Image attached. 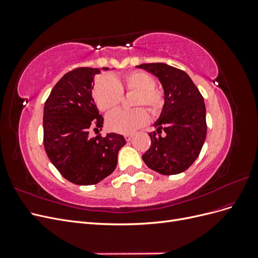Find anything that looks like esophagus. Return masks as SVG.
I'll use <instances>...</instances> for the list:
<instances>
[{"mask_svg": "<svg viewBox=\"0 0 258 258\" xmlns=\"http://www.w3.org/2000/svg\"><path fill=\"white\" fill-rule=\"evenodd\" d=\"M132 138H134V136H132V135H126V136H124V139H126V141H131V140H132Z\"/></svg>", "mask_w": 258, "mask_h": 258, "instance_id": "1", "label": "esophagus"}]
</instances>
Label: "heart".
<instances>
[{"instance_id": "b5f03b06", "label": "heart", "mask_w": 258, "mask_h": 258, "mask_svg": "<svg viewBox=\"0 0 258 258\" xmlns=\"http://www.w3.org/2000/svg\"><path fill=\"white\" fill-rule=\"evenodd\" d=\"M124 92H136L132 104L147 106L152 114H158L165 103L162 91L155 87V79L143 71H132L120 80L112 76H102L93 88V98L102 112H111L121 102ZM148 121V113L143 107L134 110H118L108 115L106 123L111 130L118 134H132Z\"/></svg>"}]
</instances>
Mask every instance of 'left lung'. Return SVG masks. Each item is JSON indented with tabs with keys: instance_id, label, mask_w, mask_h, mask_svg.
Returning a JSON list of instances; mask_svg holds the SVG:
<instances>
[{
	"instance_id": "obj_1",
	"label": "left lung",
	"mask_w": 258,
	"mask_h": 258,
	"mask_svg": "<svg viewBox=\"0 0 258 258\" xmlns=\"http://www.w3.org/2000/svg\"><path fill=\"white\" fill-rule=\"evenodd\" d=\"M137 68L158 77L165 92V104L154 127L157 133L165 131L166 136H157L155 131L148 134L152 144L142 159L148 168L160 174L182 173L197 159L205 143L207 121L204 98L182 70L160 62Z\"/></svg>"
}]
</instances>
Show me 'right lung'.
Segmentation results:
<instances>
[{
	"label": "right lung",
	"instance_id": "add662e5",
	"mask_svg": "<svg viewBox=\"0 0 258 258\" xmlns=\"http://www.w3.org/2000/svg\"><path fill=\"white\" fill-rule=\"evenodd\" d=\"M100 72L97 68L68 72L54 85L44 106L46 154L60 174L76 185H93L110 175L126 144L122 136L113 132L89 137L90 127H103L104 119L92 98L93 80Z\"/></svg>",
	"mask_w": 258,
	"mask_h": 258
}]
</instances>
